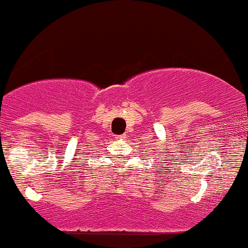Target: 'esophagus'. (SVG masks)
<instances>
[{"label": "esophagus", "mask_w": 248, "mask_h": 248, "mask_svg": "<svg viewBox=\"0 0 248 248\" xmlns=\"http://www.w3.org/2000/svg\"><path fill=\"white\" fill-rule=\"evenodd\" d=\"M115 138H116L117 140H122V139L126 138V134H122V136H116Z\"/></svg>", "instance_id": "obj_1"}]
</instances>
